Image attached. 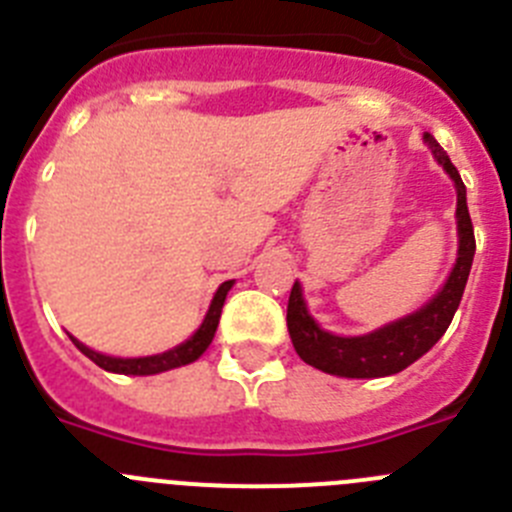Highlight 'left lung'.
Wrapping results in <instances>:
<instances>
[{
  "mask_svg": "<svg viewBox=\"0 0 512 512\" xmlns=\"http://www.w3.org/2000/svg\"><path fill=\"white\" fill-rule=\"evenodd\" d=\"M428 148L433 151L438 164L446 169V174L454 179L456 187V228H459V253L456 264L451 269L449 279L441 287L436 297L413 315L395 320L384 328L366 333V336H333L328 330L320 328L312 315L307 312L305 300H302V287L295 282L289 292L287 305V328L292 346L300 354L305 364L315 366L325 374L348 379H374L390 377V374L408 369L413 361H418L425 351H431L438 338L446 333V328L454 320V312L459 307L464 287H467L469 269L474 261V228L472 217L467 210V187L461 182L459 171L451 164L446 151L436 143L431 133L423 135Z\"/></svg>",
  "mask_w": 512,
  "mask_h": 512,
  "instance_id": "left-lung-1",
  "label": "left lung"
}]
</instances>
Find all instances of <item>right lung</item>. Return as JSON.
<instances>
[{"mask_svg":"<svg viewBox=\"0 0 512 512\" xmlns=\"http://www.w3.org/2000/svg\"><path fill=\"white\" fill-rule=\"evenodd\" d=\"M230 287H233V279L230 282H223L217 287L215 297L210 302V310H207L205 320L202 325L197 328L189 341L179 343L176 348L171 351H164V354H156V356H143V359H115V356H104L99 351H92L89 346H84L81 341H76L74 336H69L74 341V346L79 348L81 354L89 356L97 366H102L104 372H115V374H133V377H146V374H158V372H169V369H176V366H184V364H192V361L200 359L202 354L207 351V346L212 343L215 338V330L217 323H220V312H223L225 305V297H228Z\"/></svg>","mask_w":512,"mask_h":512,"instance_id":"right-lung-1","label":"right lung"}]
</instances>
